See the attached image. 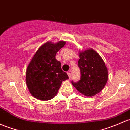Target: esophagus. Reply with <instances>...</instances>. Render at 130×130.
I'll return each mask as SVG.
<instances>
[{
    "instance_id": "1",
    "label": "esophagus",
    "mask_w": 130,
    "mask_h": 130,
    "mask_svg": "<svg viewBox=\"0 0 130 130\" xmlns=\"http://www.w3.org/2000/svg\"><path fill=\"white\" fill-rule=\"evenodd\" d=\"M67 75H68V76H69V78H70V77H71V73H70V72H67Z\"/></svg>"
}]
</instances>
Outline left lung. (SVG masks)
Wrapping results in <instances>:
<instances>
[{"instance_id":"1","label":"left lung","mask_w":130,"mask_h":130,"mask_svg":"<svg viewBox=\"0 0 130 130\" xmlns=\"http://www.w3.org/2000/svg\"><path fill=\"white\" fill-rule=\"evenodd\" d=\"M78 66L81 72V78L72 85L80 93L91 97L100 92L108 78L107 67L99 54L92 48L79 51Z\"/></svg>"}]
</instances>
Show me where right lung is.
I'll use <instances>...</instances> for the list:
<instances>
[{"label":"right lung","mask_w":130,"mask_h":130,"mask_svg":"<svg viewBox=\"0 0 130 130\" xmlns=\"http://www.w3.org/2000/svg\"><path fill=\"white\" fill-rule=\"evenodd\" d=\"M65 41L47 42L37 50L26 70V83L31 95L40 100H49L56 96L63 81L69 76L57 60V52Z\"/></svg>","instance_id":"right-lung-1"}]
</instances>
